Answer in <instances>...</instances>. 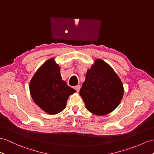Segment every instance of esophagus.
Segmentation results:
<instances>
[{
	"instance_id": "obj_1",
	"label": "esophagus",
	"mask_w": 154,
	"mask_h": 154,
	"mask_svg": "<svg viewBox=\"0 0 154 154\" xmlns=\"http://www.w3.org/2000/svg\"><path fill=\"white\" fill-rule=\"evenodd\" d=\"M74 89H76V91L77 92H79L80 89V85H76V86H75Z\"/></svg>"
}]
</instances>
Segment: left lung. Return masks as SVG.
Returning <instances> with one entry per match:
<instances>
[{
	"instance_id": "8db88e82",
	"label": "left lung",
	"mask_w": 154,
	"mask_h": 154,
	"mask_svg": "<svg viewBox=\"0 0 154 154\" xmlns=\"http://www.w3.org/2000/svg\"><path fill=\"white\" fill-rule=\"evenodd\" d=\"M122 82L106 62L97 59L88 70L80 95L88 110L97 116L110 113L118 106L123 95Z\"/></svg>"
}]
</instances>
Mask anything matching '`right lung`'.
<instances>
[{
  "mask_svg": "<svg viewBox=\"0 0 154 154\" xmlns=\"http://www.w3.org/2000/svg\"><path fill=\"white\" fill-rule=\"evenodd\" d=\"M29 89L35 103L51 115L64 110L69 95L76 92L62 80L60 67L54 58L48 60L36 71Z\"/></svg>",
  "mask_w": 154,
  "mask_h": 154,
  "instance_id": "1",
  "label": "right lung"
}]
</instances>
